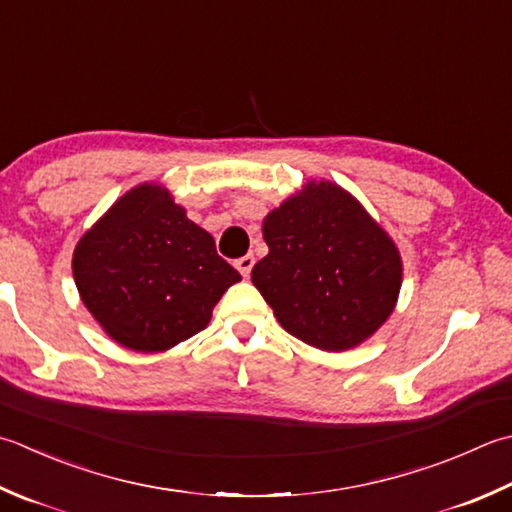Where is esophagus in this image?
I'll return each instance as SVG.
<instances>
[{
    "label": "esophagus",
    "instance_id": "obj_1",
    "mask_svg": "<svg viewBox=\"0 0 512 512\" xmlns=\"http://www.w3.org/2000/svg\"><path fill=\"white\" fill-rule=\"evenodd\" d=\"M253 264H255V257H253V255H244V257H239L237 262H235L237 270H239V273H242L244 277L250 275V270H253Z\"/></svg>",
    "mask_w": 512,
    "mask_h": 512
}]
</instances>
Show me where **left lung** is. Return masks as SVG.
Returning a JSON list of instances; mask_svg holds the SVG:
<instances>
[{"instance_id":"obj_1","label":"left lung","mask_w":512,"mask_h":512,"mask_svg":"<svg viewBox=\"0 0 512 512\" xmlns=\"http://www.w3.org/2000/svg\"><path fill=\"white\" fill-rule=\"evenodd\" d=\"M250 279L290 335L322 350L362 344L393 313L402 259L342 188L310 182L264 219Z\"/></svg>"}]
</instances>
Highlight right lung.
Here are the masks:
<instances>
[{
    "label": "right lung",
    "instance_id": "right-lung-1",
    "mask_svg": "<svg viewBox=\"0 0 512 512\" xmlns=\"http://www.w3.org/2000/svg\"><path fill=\"white\" fill-rule=\"evenodd\" d=\"M73 275L106 333L137 353H159L199 333L219 297L242 279L157 184L130 190L79 239Z\"/></svg>",
    "mask_w": 512,
    "mask_h": 512
}]
</instances>
